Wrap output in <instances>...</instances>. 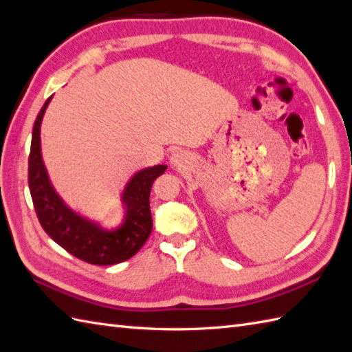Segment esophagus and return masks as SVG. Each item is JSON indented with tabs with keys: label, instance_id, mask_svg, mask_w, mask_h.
<instances>
[{
	"label": "esophagus",
	"instance_id": "1",
	"mask_svg": "<svg viewBox=\"0 0 352 352\" xmlns=\"http://www.w3.org/2000/svg\"><path fill=\"white\" fill-rule=\"evenodd\" d=\"M170 162H171V166H175V167L182 166L185 162V153L179 152V151L173 152V153H171V157H170Z\"/></svg>",
	"mask_w": 352,
	"mask_h": 352
}]
</instances>
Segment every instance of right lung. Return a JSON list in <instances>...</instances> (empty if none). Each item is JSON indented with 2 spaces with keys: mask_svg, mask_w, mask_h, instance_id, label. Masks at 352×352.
<instances>
[{
  "mask_svg": "<svg viewBox=\"0 0 352 352\" xmlns=\"http://www.w3.org/2000/svg\"><path fill=\"white\" fill-rule=\"evenodd\" d=\"M50 100L52 97L47 98L34 124L28 160L30 191L43 230L67 252L89 264L110 265L131 258L152 231L151 188L167 166L142 168L130 177L121 194L124 217L115 228H104L97 221L79 215L55 191L41 157V121Z\"/></svg>",
  "mask_w": 352,
  "mask_h": 352,
  "instance_id": "right-lung-1",
  "label": "right lung"
}]
</instances>
